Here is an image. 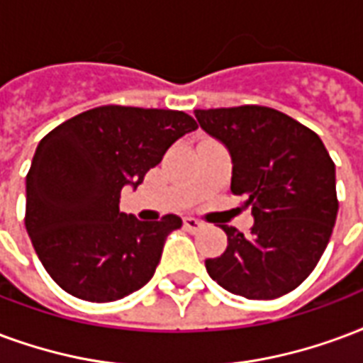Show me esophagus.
I'll list each match as a JSON object with an SVG mask.
<instances>
[{
  "label": "esophagus",
  "mask_w": 363,
  "mask_h": 363,
  "mask_svg": "<svg viewBox=\"0 0 363 363\" xmlns=\"http://www.w3.org/2000/svg\"><path fill=\"white\" fill-rule=\"evenodd\" d=\"M203 227V223L196 217H184V229L190 230V233H196Z\"/></svg>",
  "instance_id": "1"
}]
</instances>
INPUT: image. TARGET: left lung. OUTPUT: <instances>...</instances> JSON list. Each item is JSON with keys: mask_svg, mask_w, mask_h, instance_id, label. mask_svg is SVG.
I'll list each match as a JSON object with an SVG mask.
<instances>
[{"mask_svg": "<svg viewBox=\"0 0 363 363\" xmlns=\"http://www.w3.org/2000/svg\"><path fill=\"white\" fill-rule=\"evenodd\" d=\"M206 133L233 161L230 192L244 196L254 227L248 236L219 225L227 250L206 259L225 291L271 300L296 289L331 238L337 221L335 163L318 134L264 106L196 109Z\"/></svg>", "mask_w": 363, "mask_h": 363, "instance_id": "1", "label": "left lung"}]
</instances>
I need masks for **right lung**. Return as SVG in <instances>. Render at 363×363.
<instances>
[{"label": "right lung", "instance_id": "right-lung-1", "mask_svg": "<svg viewBox=\"0 0 363 363\" xmlns=\"http://www.w3.org/2000/svg\"><path fill=\"white\" fill-rule=\"evenodd\" d=\"M198 125L173 109L101 106L40 140L26 174V233L50 277L72 296L113 302L154 277L182 219L140 221L119 211L173 142Z\"/></svg>", "mask_w": 363, "mask_h": 363}]
</instances>
